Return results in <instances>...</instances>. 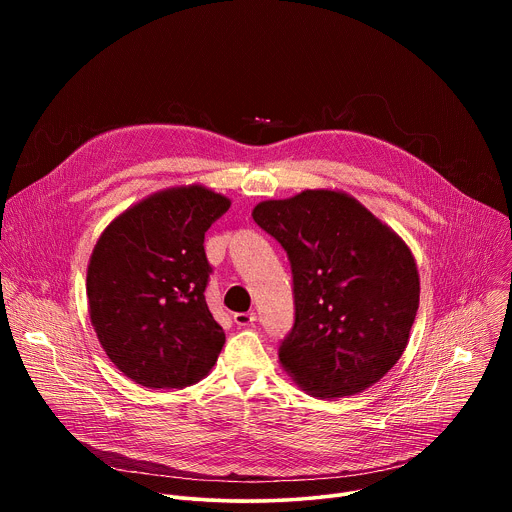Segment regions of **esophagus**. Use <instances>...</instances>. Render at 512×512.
Listing matches in <instances>:
<instances>
[{
    "mask_svg": "<svg viewBox=\"0 0 512 512\" xmlns=\"http://www.w3.org/2000/svg\"><path fill=\"white\" fill-rule=\"evenodd\" d=\"M233 320H235V324L239 328H247V326H251L257 320V316H255V312H237L233 316Z\"/></svg>",
    "mask_w": 512,
    "mask_h": 512,
    "instance_id": "esophagus-1",
    "label": "esophagus"
}]
</instances>
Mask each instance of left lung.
<instances>
[{
    "mask_svg": "<svg viewBox=\"0 0 512 512\" xmlns=\"http://www.w3.org/2000/svg\"><path fill=\"white\" fill-rule=\"evenodd\" d=\"M287 253L294 326L279 360L316 397L360 393L401 358L419 308L407 245L354 198L306 190L253 208Z\"/></svg>",
    "mask_w": 512,
    "mask_h": 512,
    "instance_id": "left-lung-1",
    "label": "left lung"
}]
</instances>
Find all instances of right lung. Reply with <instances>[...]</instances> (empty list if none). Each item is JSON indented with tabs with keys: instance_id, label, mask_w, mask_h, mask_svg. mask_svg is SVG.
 I'll use <instances>...</instances> for the list:
<instances>
[{
	"instance_id": "1",
	"label": "right lung",
	"mask_w": 512,
	"mask_h": 512,
	"mask_svg": "<svg viewBox=\"0 0 512 512\" xmlns=\"http://www.w3.org/2000/svg\"><path fill=\"white\" fill-rule=\"evenodd\" d=\"M229 206L202 186L172 188L125 210L97 241L87 273L91 322L137 385H194L223 350L225 332L204 298L212 273L204 233Z\"/></svg>"
}]
</instances>
